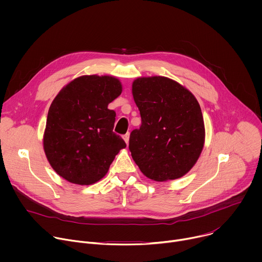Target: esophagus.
Masks as SVG:
<instances>
[{"label":"esophagus","mask_w":262,"mask_h":262,"mask_svg":"<svg viewBox=\"0 0 262 262\" xmlns=\"http://www.w3.org/2000/svg\"><path fill=\"white\" fill-rule=\"evenodd\" d=\"M123 140L125 141L126 144H128V141H129V133H126L125 135H123Z\"/></svg>","instance_id":"1"}]
</instances>
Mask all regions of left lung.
<instances>
[{"label":"left lung","mask_w":262,"mask_h":262,"mask_svg":"<svg viewBox=\"0 0 262 262\" xmlns=\"http://www.w3.org/2000/svg\"><path fill=\"white\" fill-rule=\"evenodd\" d=\"M132 90L142 119L140 128L129 136L134 161L152 180L182 177L204 146V121L196 97L165 77L138 78Z\"/></svg>","instance_id":"obj_1"}]
</instances>
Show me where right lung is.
<instances>
[{"mask_svg":"<svg viewBox=\"0 0 262 262\" xmlns=\"http://www.w3.org/2000/svg\"><path fill=\"white\" fill-rule=\"evenodd\" d=\"M121 92L118 79L93 74L74 79L53 100L43 149L52 168L67 181L95 183L126 147L113 132L115 111L107 108Z\"/></svg>","mask_w":262,"mask_h":262,"instance_id":"obj_1","label":"right lung"}]
</instances>
